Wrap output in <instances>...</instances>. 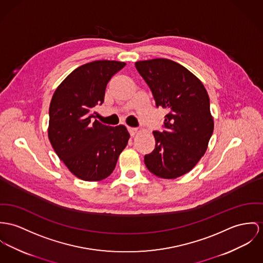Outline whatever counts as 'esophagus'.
Wrapping results in <instances>:
<instances>
[{"mask_svg": "<svg viewBox=\"0 0 263 263\" xmlns=\"http://www.w3.org/2000/svg\"><path fill=\"white\" fill-rule=\"evenodd\" d=\"M128 130H129V133H130V135L133 137V136H135L136 135V133H138V129L137 128H132V127H129L128 128Z\"/></svg>", "mask_w": 263, "mask_h": 263, "instance_id": "esophagus-1", "label": "esophagus"}]
</instances>
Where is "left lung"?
Instances as JSON below:
<instances>
[{
  "mask_svg": "<svg viewBox=\"0 0 263 263\" xmlns=\"http://www.w3.org/2000/svg\"><path fill=\"white\" fill-rule=\"evenodd\" d=\"M135 67L156 106L168 112L166 131L153 132L155 148L145 155V165L160 178L175 179L191 171L207 150L214 128L209 96L202 82L174 61H138Z\"/></svg>",
  "mask_w": 263,
  "mask_h": 263,
  "instance_id": "8db88e82",
  "label": "left lung"
}]
</instances>
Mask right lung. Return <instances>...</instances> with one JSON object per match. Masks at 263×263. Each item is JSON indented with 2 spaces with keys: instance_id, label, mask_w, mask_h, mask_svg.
I'll use <instances>...</instances> for the list:
<instances>
[{
  "instance_id": "obj_1",
  "label": "right lung",
  "mask_w": 263,
  "mask_h": 263,
  "mask_svg": "<svg viewBox=\"0 0 263 263\" xmlns=\"http://www.w3.org/2000/svg\"><path fill=\"white\" fill-rule=\"evenodd\" d=\"M125 65L109 60L82 65L57 87L50 103L49 140L70 172L84 181L107 178L130 138L124 125L94 120V107L104 101L108 82Z\"/></svg>"
}]
</instances>
